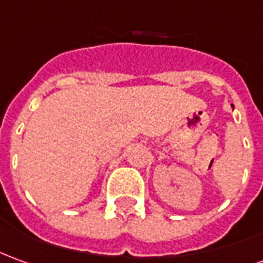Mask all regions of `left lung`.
<instances>
[{
    "label": "left lung",
    "instance_id": "obj_1",
    "mask_svg": "<svg viewBox=\"0 0 263 263\" xmlns=\"http://www.w3.org/2000/svg\"><path fill=\"white\" fill-rule=\"evenodd\" d=\"M232 108H234V105H232Z\"/></svg>",
    "mask_w": 263,
    "mask_h": 263
}]
</instances>
